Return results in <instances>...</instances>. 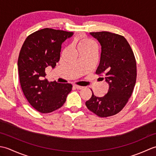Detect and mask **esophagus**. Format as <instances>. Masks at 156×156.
<instances>
[{"instance_id": "esophagus-1", "label": "esophagus", "mask_w": 156, "mask_h": 156, "mask_svg": "<svg viewBox=\"0 0 156 156\" xmlns=\"http://www.w3.org/2000/svg\"><path fill=\"white\" fill-rule=\"evenodd\" d=\"M73 87H74V88H76V89H79V90H81V89L83 88V87H80V86L76 85V84L73 86Z\"/></svg>"}]
</instances>
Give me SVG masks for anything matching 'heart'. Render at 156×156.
<instances>
[{"instance_id":"heart-1","label":"heart","mask_w":156,"mask_h":156,"mask_svg":"<svg viewBox=\"0 0 156 156\" xmlns=\"http://www.w3.org/2000/svg\"><path fill=\"white\" fill-rule=\"evenodd\" d=\"M93 43H92L91 41L89 40L88 39H85L83 38L80 39V41L78 43V49L80 48H88L90 47V46L93 45Z\"/></svg>"}]
</instances>
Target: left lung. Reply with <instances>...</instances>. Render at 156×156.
Listing matches in <instances>:
<instances>
[{
  "instance_id": "left-lung-1",
  "label": "left lung",
  "mask_w": 156,
  "mask_h": 156,
  "mask_svg": "<svg viewBox=\"0 0 156 156\" xmlns=\"http://www.w3.org/2000/svg\"><path fill=\"white\" fill-rule=\"evenodd\" d=\"M90 34L101 45L100 64L96 74L106 76L109 88L102 97H96L92 92L86 106L98 117H110L120 112L131 97L136 82V60L123 36L108 31Z\"/></svg>"
}]
</instances>
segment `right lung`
Returning a JSON list of instances; mask_svg holds the SVG:
<instances>
[{
	"label": "right lung",
	"mask_w": 156,
	"mask_h": 156,
	"mask_svg": "<svg viewBox=\"0 0 156 156\" xmlns=\"http://www.w3.org/2000/svg\"><path fill=\"white\" fill-rule=\"evenodd\" d=\"M73 32L45 28L33 33L23 43L18 58L19 80L23 94L33 107L48 113L62 107L71 92V84L49 82L45 69L54 68L62 44Z\"/></svg>",
	"instance_id": "add662e5"
}]
</instances>
